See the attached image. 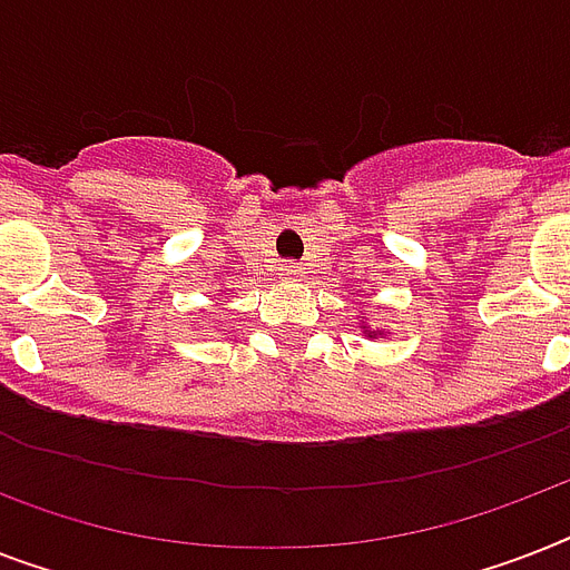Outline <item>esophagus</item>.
I'll use <instances>...</instances> for the list:
<instances>
[{
	"instance_id": "1",
	"label": "esophagus",
	"mask_w": 570,
	"mask_h": 570,
	"mask_svg": "<svg viewBox=\"0 0 570 570\" xmlns=\"http://www.w3.org/2000/svg\"><path fill=\"white\" fill-rule=\"evenodd\" d=\"M281 275H284L286 281H298V277L304 275V266H298V263H284V266H281Z\"/></svg>"
}]
</instances>
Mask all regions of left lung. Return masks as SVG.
<instances>
[{"mask_svg":"<svg viewBox=\"0 0 570 570\" xmlns=\"http://www.w3.org/2000/svg\"><path fill=\"white\" fill-rule=\"evenodd\" d=\"M361 328H364V334L370 340H379L381 334H387V331H373V328H370V325H364V316H361Z\"/></svg>","mask_w":570,"mask_h":570,"instance_id":"obj_1","label":"left lung"}]
</instances>
